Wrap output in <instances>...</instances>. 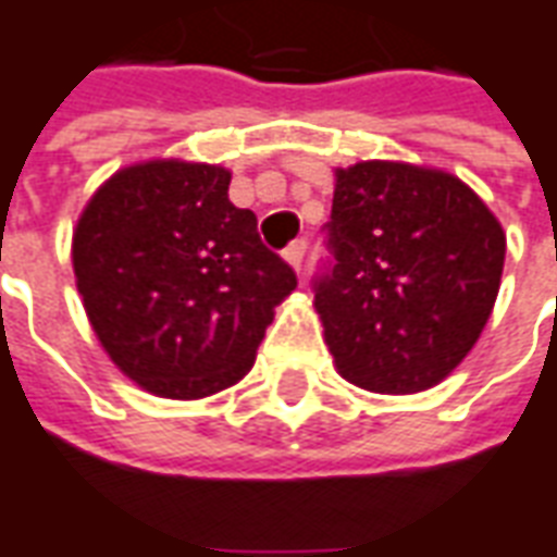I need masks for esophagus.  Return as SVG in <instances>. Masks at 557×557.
Listing matches in <instances>:
<instances>
[{
  "label": "esophagus",
  "mask_w": 557,
  "mask_h": 557,
  "mask_svg": "<svg viewBox=\"0 0 557 557\" xmlns=\"http://www.w3.org/2000/svg\"><path fill=\"white\" fill-rule=\"evenodd\" d=\"M282 255H285V260L290 263V267H294V270L300 272L302 257H306V239H294L290 245H287L285 251H282Z\"/></svg>",
  "instance_id": "esophagus-1"
}]
</instances>
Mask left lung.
<instances>
[{
  "instance_id": "left-lung-1",
  "label": "left lung",
  "mask_w": 557,
  "mask_h": 557,
  "mask_svg": "<svg viewBox=\"0 0 557 557\" xmlns=\"http://www.w3.org/2000/svg\"><path fill=\"white\" fill-rule=\"evenodd\" d=\"M327 242L315 312L336 373L373 394L440 385L488 324L500 221L451 172L360 160L336 169Z\"/></svg>"
}]
</instances>
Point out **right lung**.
I'll return each instance as SVG.
<instances>
[{
  "label": "right lung",
  "mask_w": 557,
  "mask_h": 557,
  "mask_svg": "<svg viewBox=\"0 0 557 557\" xmlns=\"http://www.w3.org/2000/svg\"><path fill=\"white\" fill-rule=\"evenodd\" d=\"M230 169L145 160L87 199L72 233L84 312L111 363L139 388L199 400L236 385L297 275L270 251Z\"/></svg>",
  "instance_id": "right-lung-1"
}]
</instances>
